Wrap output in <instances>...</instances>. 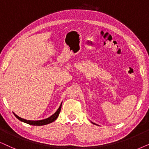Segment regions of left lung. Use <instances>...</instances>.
Wrapping results in <instances>:
<instances>
[{
	"mask_svg": "<svg viewBox=\"0 0 149 149\" xmlns=\"http://www.w3.org/2000/svg\"><path fill=\"white\" fill-rule=\"evenodd\" d=\"M93 124H94V123H93Z\"/></svg>",
	"mask_w": 149,
	"mask_h": 149,
	"instance_id": "obj_1",
	"label": "left lung"
}]
</instances>
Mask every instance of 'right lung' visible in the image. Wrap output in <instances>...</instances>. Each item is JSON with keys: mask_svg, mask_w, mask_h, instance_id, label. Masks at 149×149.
<instances>
[{"mask_svg": "<svg viewBox=\"0 0 149 149\" xmlns=\"http://www.w3.org/2000/svg\"><path fill=\"white\" fill-rule=\"evenodd\" d=\"M61 107H62V103H61V106L59 107V108H58L57 111H56V112L55 113L53 114L52 116L49 117V118H47V119H45V120H36H36H27L22 119V118H20L19 116H18L15 113H14V116H16V118H18V120H20L21 122H24V123L29 124V125H33V126H42V125H48V124H49V123H52V122L55 121V120L57 119L58 116H59L60 112H61Z\"/></svg>", "mask_w": 149, "mask_h": 149, "instance_id": "add662e5", "label": "right lung"}]
</instances>
